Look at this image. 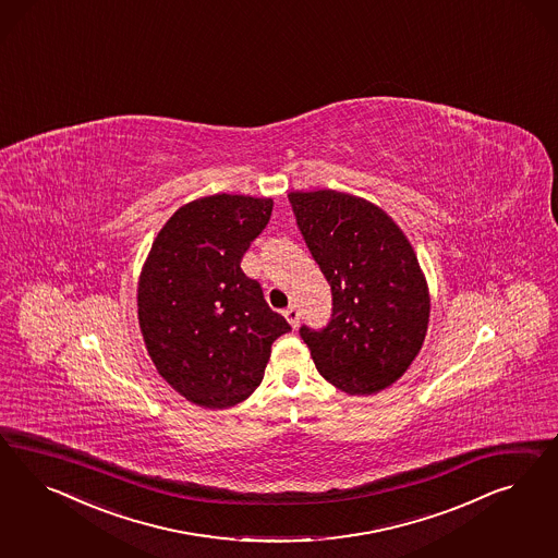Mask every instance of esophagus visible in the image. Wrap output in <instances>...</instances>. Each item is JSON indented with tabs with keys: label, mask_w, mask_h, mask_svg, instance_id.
Returning a JSON list of instances; mask_svg holds the SVG:
<instances>
[{
	"label": "esophagus",
	"mask_w": 558,
	"mask_h": 558,
	"mask_svg": "<svg viewBox=\"0 0 558 558\" xmlns=\"http://www.w3.org/2000/svg\"><path fill=\"white\" fill-rule=\"evenodd\" d=\"M284 317H287V322L292 325V327H299V319H301V313H299V308L294 306V304H290L287 311H284Z\"/></svg>",
	"instance_id": "1"
}]
</instances>
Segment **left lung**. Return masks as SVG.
<instances>
[{"instance_id":"1","label":"left lung","mask_w":558,"mask_h":558,"mask_svg":"<svg viewBox=\"0 0 558 558\" xmlns=\"http://www.w3.org/2000/svg\"><path fill=\"white\" fill-rule=\"evenodd\" d=\"M296 225L333 296L331 322L301 327L325 380L374 395L422 350L429 290L405 233L376 204L336 190L290 192Z\"/></svg>"}]
</instances>
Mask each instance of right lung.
<instances>
[{"label":"right lung","mask_w":558,"mask_h":558,"mask_svg":"<svg viewBox=\"0 0 558 558\" xmlns=\"http://www.w3.org/2000/svg\"><path fill=\"white\" fill-rule=\"evenodd\" d=\"M271 198L215 194L184 204L153 241L138 278V325L157 372L194 405L227 409L254 392L271 343L290 331L243 254Z\"/></svg>","instance_id":"1"}]
</instances>
